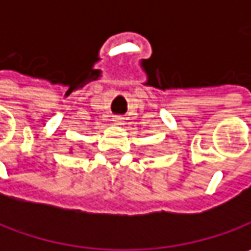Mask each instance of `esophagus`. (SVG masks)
<instances>
[{
	"instance_id": "1",
	"label": "esophagus",
	"mask_w": 251,
	"mask_h": 251,
	"mask_svg": "<svg viewBox=\"0 0 251 251\" xmlns=\"http://www.w3.org/2000/svg\"><path fill=\"white\" fill-rule=\"evenodd\" d=\"M113 121H115L116 124H122V118H121V116H115Z\"/></svg>"
}]
</instances>
